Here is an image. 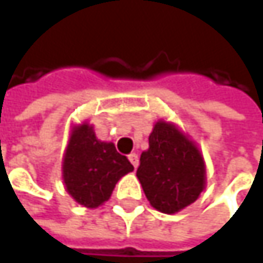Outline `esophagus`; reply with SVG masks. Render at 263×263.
I'll use <instances>...</instances> for the list:
<instances>
[{"instance_id": "obj_1", "label": "esophagus", "mask_w": 263, "mask_h": 263, "mask_svg": "<svg viewBox=\"0 0 263 263\" xmlns=\"http://www.w3.org/2000/svg\"><path fill=\"white\" fill-rule=\"evenodd\" d=\"M128 158H129V161L132 163L134 169H137V166H138V155H137V154H131Z\"/></svg>"}]
</instances>
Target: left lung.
I'll use <instances>...</instances> for the list:
<instances>
[{
	"mask_svg": "<svg viewBox=\"0 0 263 263\" xmlns=\"http://www.w3.org/2000/svg\"><path fill=\"white\" fill-rule=\"evenodd\" d=\"M137 178L151 205L172 215L195 202L205 189L204 157L174 123L158 120L147 151L141 152Z\"/></svg>",
	"mask_w": 263,
	"mask_h": 263,
	"instance_id": "1",
	"label": "left lung"
}]
</instances>
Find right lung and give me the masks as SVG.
I'll return each mask as SVG.
<instances>
[{
    "mask_svg": "<svg viewBox=\"0 0 263 263\" xmlns=\"http://www.w3.org/2000/svg\"><path fill=\"white\" fill-rule=\"evenodd\" d=\"M134 171L111 141H100L92 125H76L62 158V180L71 198L86 209L106 202L117 181Z\"/></svg>",
    "mask_w": 263,
    "mask_h": 263,
    "instance_id": "1",
    "label": "right lung"
}]
</instances>
